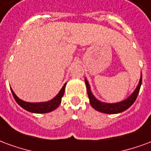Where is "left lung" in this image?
Segmentation results:
<instances>
[{
    "label": "left lung",
    "instance_id": "left-lung-1",
    "mask_svg": "<svg viewBox=\"0 0 151 151\" xmlns=\"http://www.w3.org/2000/svg\"><path fill=\"white\" fill-rule=\"evenodd\" d=\"M142 76L141 75L139 83L137 86V88L131 94L129 97H128L126 99H124V100L121 102H119V103H115V104H107V103L99 101L95 98L94 95L92 94L89 82H87L86 79H85L86 89H87V95H88L89 99H90V104H91V107L94 109H95L96 111L103 112V113L116 114L122 112V111L127 110L129 107H131L132 104L135 102L137 97V95L139 93L140 87H141V85H142Z\"/></svg>",
    "mask_w": 151,
    "mask_h": 151
}]
</instances>
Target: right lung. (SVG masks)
I'll return each mask as SVG.
<instances>
[{
	"label": "right lung",
	"mask_w": 151,
	"mask_h": 151,
	"mask_svg": "<svg viewBox=\"0 0 151 151\" xmlns=\"http://www.w3.org/2000/svg\"><path fill=\"white\" fill-rule=\"evenodd\" d=\"M65 86L66 83L63 86L61 90L60 91V92L56 95L55 98H53L49 101L41 102V103H29V102L23 101L18 98V96L15 95L13 90L11 88L10 89H11L13 96L16 102L18 103V104L21 106L22 108H24L25 110L30 111V112H33V113H47V112H50L58 108L60 104L61 103V98L65 93Z\"/></svg>",
	"instance_id": "obj_1"
}]
</instances>
